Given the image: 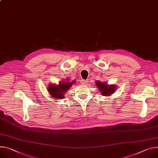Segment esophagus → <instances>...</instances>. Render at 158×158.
Returning <instances> with one entry per match:
<instances>
[{"instance_id":"obj_1","label":"esophagus","mask_w":158,"mask_h":158,"mask_svg":"<svg viewBox=\"0 0 158 158\" xmlns=\"http://www.w3.org/2000/svg\"><path fill=\"white\" fill-rule=\"evenodd\" d=\"M87 81H85V80H82L81 81V83L82 84H86L87 83Z\"/></svg>"}]
</instances>
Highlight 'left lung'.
I'll return each mask as SVG.
<instances>
[{"instance_id":"obj_1","label":"left lung","mask_w":158,"mask_h":158,"mask_svg":"<svg viewBox=\"0 0 158 158\" xmlns=\"http://www.w3.org/2000/svg\"><path fill=\"white\" fill-rule=\"evenodd\" d=\"M96 84L101 94L105 96H110L116 90L115 85H108L106 82H102L100 81H96Z\"/></svg>"}]
</instances>
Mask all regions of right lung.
<instances>
[{
	"label": "right lung",
	"mask_w": 158,
	"mask_h": 158,
	"mask_svg": "<svg viewBox=\"0 0 158 158\" xmlns=\"http://www.w3.org/2000/svg\"><path fill=\"white\" fill-rule=\"evenodd\" d=\"M66 81H61L59 85L50 84L48 85V91L53 99H63L64 98V94L70 89V88L75 84V81L73 80L70 82L69 79H65Z\"/></svg>",
	"instance_id": "1"
}]
</instances>
